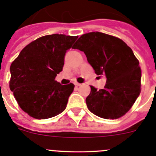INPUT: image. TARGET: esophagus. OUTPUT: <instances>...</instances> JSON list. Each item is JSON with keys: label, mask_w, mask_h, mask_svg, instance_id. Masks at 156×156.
<instances>
[{"label": "esophagus", "mask_w": 156, "mask_h": 156, "mask_svg": "<svg viewBox=\"0 0 156 156\" xmlns=\"http://www.w3.org/2000/svg\"><path fill=\"white\" fill-rule=\"evenodd\" d=\"M74 84L76 85V86H80V83H78V82H75L74 83Z\"/></svg>", "instance_id": "34e87169"}]
</instances>
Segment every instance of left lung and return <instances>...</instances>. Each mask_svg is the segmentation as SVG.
Here are the masks:
<instances>
[{"instance_id":"left-lung-1","label":"left lung","mask_w":156,"mask_h":156,"mask_svg":"<svg viewBox=\"0 0 156 156\" xmlns=\"http://www.w3.org/2000/svg\"><path fill=\"white\" fill-rule=\"evenodd\" d=\"M86 55L97 75H105L104 89L90 86L86 98L92 113L103 119H119L129 111L140 93L141 69L131 48L114 36L100 32L83 34L73 46Z\"/></svg>"}]
</instances>
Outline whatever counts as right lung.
Listing matches in <instances>:
<instances>
[{
    "instance_id": "right-lung-1",
    "label": "right lung",
    "mask_w": 156,
    "mask_h": 156,
    "mask_svg": "<svg viewBox=\"0 0 156 156\" xmlns=\"http://www.w3.org/2000/svg\"><path fill=\"white\" fill-rule=\"evenodd\" d=\"M77 38L65 34L43 36L25 47L12 62L9 87L30 116L48 119L66 109L75 86L72 83L62 85L55 80L62 70L66 51Z\"/></svg>"
}]
</instances>
